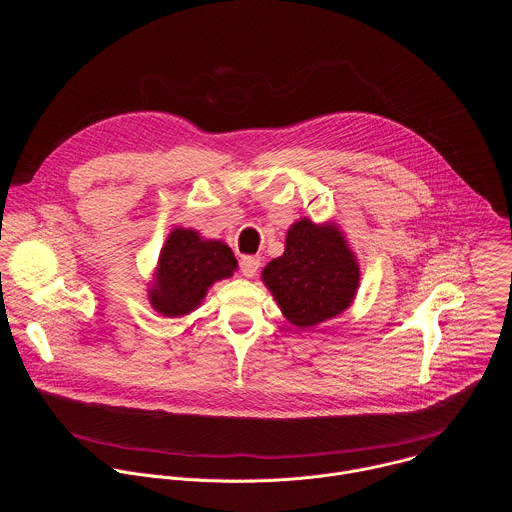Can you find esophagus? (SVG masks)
<instances>
[{
    "mask_svg": "<svg viewBox=\"0 0 512 512\" xmlns=\"http://www.w3.org/2000/svg\"><path fill=\"white\" fill-rule=\"evenodd\" d=\"M261 267V259L259 257H253V255H247L241 259V273L245 277H253Z\"/></svg>",
    "mask_w": 512,
    "mask_h": 512,
    "instance_id": "34e87169",
    "label": "esophagus"
}]
</instances>
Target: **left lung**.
Returning a JSON list of instances; mask_svg holds the SVG:
<instances>
[{
	"label": "left lung",
	"mask_w": 512,
	"mask_h": 512,
	"mask_svg": "<svg viewBox=\"0 0 512 512\" xmlns=\"http://www.w3.org/2000/svg\"><path fill=\"white\" fill-rule=\"evenodd\" d=\"M261 279L287 322L318 326L342 314L354 300L360 267L336 223H294L281 257L269 261Z\"/></svg>",
	"instance_id": "left-lung-1"
}]
</instances>
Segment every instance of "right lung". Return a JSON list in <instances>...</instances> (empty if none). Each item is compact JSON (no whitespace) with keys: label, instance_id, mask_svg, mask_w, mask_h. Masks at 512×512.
<instances>
[{"label":"right lung","instance_id":"1","mask_svg":"<svg viewBox=\"0 0 512 512\" xmlns=\"http://www.w3.org/2000/svg\"><path fill=\"white\" fill-rule=\"evenodd\" d=\"M235 269L237 259L229 245L178 227L162 247L156 279L148 289L150 304L162 316H186L202 304L214 281L231 277Z\"/></svg>","mask_w":512,"mask_h":512}]
</instances>
